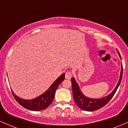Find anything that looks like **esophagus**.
Here are the masks:
<instances>
[{"instance_id":"obj_1","label":"esophagus","mask_w":128,"mask_h":128,"mask_svg":"<svg viewBox=\"0 0 128 128\" xmlns=\"http://www.w3.org/2000/svg\"><path fill=\"white\" fill-rule=\"evenodd\" d=\"M72 74L70 72H67L66 73L65 78L66 79H70L72 78Z\"/></svg>"}]
</instances>
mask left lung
<instances>
[{
    "mask_svg": "<svg viewBox=\"0 0 128 128\" xmlns=\"http://www.w3.org/2000/svg\"><path fill=\"white\" fill-rule=\"evenodd\" d=\"M117 50V52L118 53V55L120 57V55L118 52V50ZM121 58V57H120ZM123 74V66H122L121 72H120V76L119 80H118V83L117 86L110 94L108 96L104 97L102 98H99V99H93V98H90L85 96L82 93V92L80 91V88L78 84L76 82L74 78H72L71 79L72 80V90H73V97L74 99V102L76 103V105L78 106L79 108L80 109L84 110L86 111H92L95 110H99L100 108H102L103 106H105V105L109 101L112 99L114 96V94L116 93L117 88L119 86L120 82H121Z\"/></svg>",
    "mask_w": 128,
    "mask_h": 128,
    "instance_id": "8db88e82",
    "label": "left lung"
}]
</instances>
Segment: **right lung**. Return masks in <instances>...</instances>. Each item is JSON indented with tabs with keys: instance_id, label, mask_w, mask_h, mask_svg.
<instances>
[{
	"instance_id": "right-lung-1",
	"label": "right lung",
	"mask_w": 128,
	"mask_h": 128,
	"mask_svg": "<svg viewBox=\"0 0 128 128\" xmlns=\"http://www.w3.org/2000/svg\"><path fill=\"white\" fill-rule=\"evenodd\" d=\"M65 78V73L60 76L51 85L48 90L33 99L26 100L19 98L15 94L12 90H11L14 98L17 102L26 109L31 111H41L46 109L52 102L55 97V93L59 85L64 80Z\"/></svg>"
}]
</instances>
